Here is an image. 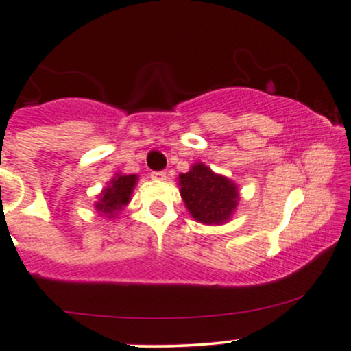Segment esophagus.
I'll return each instance as SVG.
<instances>
[{
    "label": "esophagus",
    "mask_w": 351,
    "mask_h": 351,
    "mask_svg": "<svg viewBox=\"0 0 351 351\" xmlns=\"http://www.w3.org/2000/svg\"><path fill=\"white\" fill-rule=\"evenodd\" d=\"M150 178L152 180H167V173H165V171H152Z\"/></svg>",
    "instance_id": "34e87169"
}]
</instances>
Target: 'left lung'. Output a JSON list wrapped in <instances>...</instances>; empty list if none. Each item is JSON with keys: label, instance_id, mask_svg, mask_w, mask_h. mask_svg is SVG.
I'll return each mask as SVG.
<instances>
[{"label": "left lung", "instance_id": "1", "mask_svg": "<svg viewBox=\"0 0 351 351\" xmlns=\"http://www.w3.org/2000/svg\"><path fill=\"white\" fill-rule=\"evenodd\" d=\"M180 193L189 215L203 224H224L239 201L236 183L216 175L204 163L193 165L180 175Z\"/></svg>", "mask_w": 351, "mask_h": 351}]
</instances>
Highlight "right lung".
I'll return each instance as SVG.
<instances>
[{
	"label": "right lung",
	"instance_id": "add662e5",
	"mask_svg": "<svg viewBox=\"0 0 351 351\" xmlns=\"http://www.w3.org/2000/svg\"><path fill=\"white\" fill-rule=\"evenodd\" d=\"M136 180H138L136 175H120V173H117L115 178H112L107 188H104V191L100 193V199L95 203V209L100 215L114 217L117 213L122 211L128 204Z\"/></svg>",
	"mask_w": 351,
	"mask_h": 351
}]
</instances>
